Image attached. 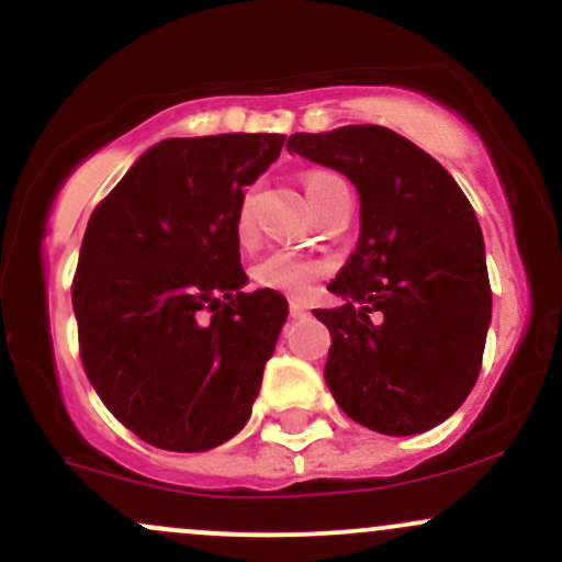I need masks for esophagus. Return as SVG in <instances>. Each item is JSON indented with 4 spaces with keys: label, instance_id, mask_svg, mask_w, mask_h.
<instances>
[{
    "label": "esophagus",
    "instance_id": "34e87169",
    "mask_svg": "<svg viewBox=\"0 0 562 562\" xmlns=\"http://www.w3.org/2000/svg\"><path fill=\"white\" fill-rule=\"evenodd\" d=\"M289 315H292V318H305V315H311V311H307L302 302L292 300V302H289Z\"/></svg>",
    "mask_w": 562,
    "mask_h": 562
}]
</instances>
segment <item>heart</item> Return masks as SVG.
<instances>
[{"label":"heart","instance_id":"b5f03b06","mask_svg":"<svg viewBox=\"0 0 562 562\" xmlns=\"http://www.w3.org/2000/svg\"><path fill=\"white\" fill-rule=\"evenodd\" d=\"M326 178V172L307 175L305 191L307 199H313L318 182ZM236 236L241 244H249L255 238V204H251V193H244L236 210ZM324 273V265L311 257L294 255V251H270L260 262L251 268V279L260 283L262 289H273V292L289 294V297H307L313 283Z\"/></svg>","mask_w":562,"mask_h":562}]
</instances>
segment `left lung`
I'll return each mask as SVG.
<instances>
[{
  "label": "left lung",
  "mask_w": 562,
  "mask_h": 562,
  "mask_svg": "<svg viewBox=\"0 0 562 562\" xmlns=\"http://www.w3.org/2000/svg\"><path fill=\"white\" fill-rule=\"evenodd\" d=\"M286 150L342 172L361 196V233L313 311L331 334L324 376L350 419L417 435L449 419L481 374L491 286L481 225L457 180L376 124L297 132Z\"/></svg>",
  "instance_id": "8db88e82"
}]
</instances>
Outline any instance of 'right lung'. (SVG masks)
<instances>
[{
	"instance_id": "obj_1",
	"label": "right lung",
	"mask_w": 562,
	"mask_h": 562,
	"mask_svg": "<svg viewBox=\"0 0 562 562\" xmlns=\"http://www.w3.org/2000/svg\"><path fill=\"white\" fill-rule=\"evenodd\" d=\"M286 135L169 137L94 206L71 300L87 376L109 412L167 451H210L247 425L286 324L247 294L236 210Z\"/></svg>"
}]
</instances>
